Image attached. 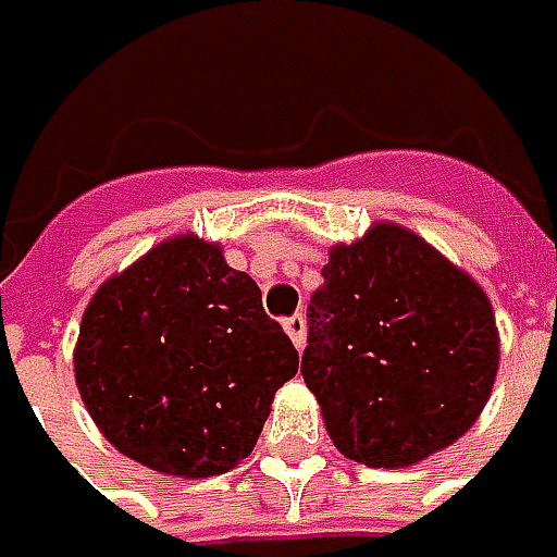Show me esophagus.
I'll use <instances>...</instances> for the list:
<instances>
[{"label":"esophagus","instance_id":"34e87169","mask_svg":"<svg viewBox=\"0 0 557 557\" xmlns=\"http://www.w3.org/2000/svg\"><path fill=\"white\" fill-rule=\"evenodd\" d=\"M285 334H288L294 347H304V341H307V319H304L300 312H297V315H290V319H285Z\"/></svg>","mask_w":557,"mask_h":557}]
</instances>
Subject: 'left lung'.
Here are the masks:
<instances>
[{
  "mask_svg": "<svg viewBox=\"0 0 557 557\" xmlns=\"http://www.w3.org/2000/svg\"><path fill=\"white\" fill-rule=\"evenodd\" d=\"M322 275L300 374L341 456L406 468L456 443L499 372L481 285L394 223L332 247Z\"/></svg>",
  "mask_w": 557,
  "mask_h": 557,
  "instance_id": "obj_1",
  "label": "left lung"
}]
</instances>
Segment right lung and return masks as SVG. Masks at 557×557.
<instances>
[{"instance_id":"1","label":"right lung","mask_w":557,"mask_h":557,"mask_svg":"<svg viewBox=\"0 0 557 557\" xmlns=\"http://www.w3.org/2000/svg\"><path fill=\"white\" fill-rule=\"evenodd\" d=\"M79 396L123 456L176 478L250 456L297 350L220 245L180 235L111 275L79 322Z\"/></svg>"}]
</instances>
